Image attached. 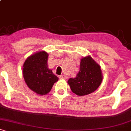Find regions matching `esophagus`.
I'll return each mask as SVG.
<instances>
[{
	"label": "esophagus",
	"instance_id": "obj_1",
	"mask_svg": "<svg viewBox=\"0 0 131 131\" xmlns=\"http://www.w3.org/2000/svg\"><path fill=\"white\" fill-rule=\"evenodd\" d=\"M59 78H60V79H61V80H66V79H67V77L65 76V75H61L59 77Z\"/></svg>",
	"mask_w": 131,
	"mask_h": 131
}]
</instances>
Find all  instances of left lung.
<instances>
[{
	"label": "left lung",
	"instance_id": "1",
	"mask_svg": "<svg viewBox=\"0 0 131 131\" xmlns=\"http://www.w3.org/2000/svg\"><path fill=\"white\" fill-rule=\"evenodd\" d=\"M102 79L100 66L90 56H86L81 59L80 71L76 77L70 78L68 83L73 93L83 96L97 90Z\"/></svg>",
	"mask_w": 131,
	"mask_h": 131
}]
</instances>
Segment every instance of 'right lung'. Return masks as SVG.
Here are the masks:
<instances>
[{
	"label": "right lung",
	"instance_id": "obj_1",
	"mask_svg": "<svg viewBox=\"0 0 131 131\" xmlns=\"http://www.w3.org/2000/svg\"><path fill=\"white\" fill-rule=\"evenodd\" d=\"M48 53L45 51L36 52L29 56L23 64V74L27 86L40 95L50 92L58 78L48 68Z\"/></svg>",
	"mask_w": 131,
	"mask_h": 131
}]
</instances>
